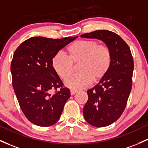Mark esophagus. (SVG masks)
Masks as SVG:
<instances>
[{
    "mask_svg": "<svg viewBox=\"0 0 148 148\" xmlns=\"http://www.w3.org/2000/svg\"><path fill=\"white\" fill-rule=\"evenodd\" d=\"M77 90H70V93H71V95H74V94L77 93Z\"/></svg>",
    "mask_w": 148,
    "mask_h": 148,
    "instance_id": "esophagus-1",
    "label": "esophagus"
}]
</instances>
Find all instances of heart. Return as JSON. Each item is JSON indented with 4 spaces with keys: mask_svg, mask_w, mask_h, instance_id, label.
I'll use <instances>...</instances> for the list:
<instances>
[{
    "mask_svg": "<svg viewBox=\"0 0 148 148\" xmlns=\"http://www.w3.org/2000/svg\"><path fill=\"white\" fill-rule=\"evenodd\" d=\"M68 57L58 53L52 59V66L60 77L65 80L64 85L74 90L88 86L92 80L96 82L105 77L110 69L112 53L105 45H99L94 40H79L66 49ZM78 65L79 73L69 76ZM69 76V77H68Z\"/></svg>",
    "mask_w": 148,
    "mask_h": 148,
    "instance_id": "b5f03b06",
    "label": "heart"
}]
</instances>
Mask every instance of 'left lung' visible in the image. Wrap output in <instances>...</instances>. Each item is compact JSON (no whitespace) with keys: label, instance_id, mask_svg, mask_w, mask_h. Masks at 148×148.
I'll use <instances>...</instances> for the list:
<instances>
[{"label":"left lung","instance_id":"left-lung-1","mask_svg":"<svg viewBox=\"0 0 148 148\" xmlns=\"http://www.w3.org/2000/svg\"><path fill=\"white\" fill-rule=\"evenodd\" d=\"M82 38L100 40L110 48V69L96 86L87 90L83 114L88 124L104 127L116 121L124 112L132 88L134 60L129 45L119 35L108 30H97Z\"/></svg>","mask_w":148,"mask_h":148}]
</instances>
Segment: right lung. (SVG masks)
<instances>
[{"instance_id":"add662e5","label":"right lung","mask_w":148,"mask_h":148,"mask_svg":"<svg viewBox=\"0 0 148 148\" xmlns=\"http://www.w3.org/2000/svg\"><path fill=\"white\" fill-rule=\"evenodd\" d=\"M77 37H32L14 51L10 67L14 91L24 115L34 124L50 126L60 117L70 90L62 88L52 66V59ZM58 87L61 89L56 94L49 93L50 90Z\"/></svg>"}]
</instances>
